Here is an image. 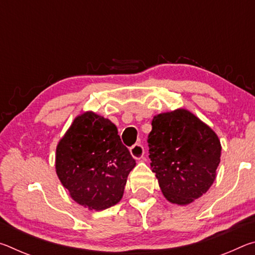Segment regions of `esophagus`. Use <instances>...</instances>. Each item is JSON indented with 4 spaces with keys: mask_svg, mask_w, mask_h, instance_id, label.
I'll list each match as a JSON object with an SVG mask.
<instances>
[{
    "mask_svg": "<svg viewBox=\"0 0 255 255\" xmlns=\"http://www.w3.org/2000/svg\"><path fill=\"white\" fill-rule=\"evenodd\" d=\"M129 150H130L131 156H132L133 158H136V159H139V158L143 157L144 152H145L144 146L141 145V144H135V145H132L131 147L129 148Z\"/></svg>",
    "mask_w": 255,
    "mask_h": 255,
    "instance_id": "34e87169",
    "label": "esophagus"
}]
</instances>
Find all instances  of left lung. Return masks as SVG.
<instances>
[{"label": "left lung", "mask_w": 255, "mask_h": 255, "mask_svg": "<svg viewBox=\"0 0 255 255\" xmlns=\"http://www.w3.org/2000/svg\"><path fill=\"white\" fill-rule=\"evenodd\" d=\"M150 167L172 204L188 205L210 188L221 162V141L184 109L155 116L148 138Z\"/></svg>", "instance_id": "8db88e82"}]
</instances>
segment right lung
Returning <instances> with one entry per match:
<instances>
[{
    "label": "right lung",
    "instance_id": "1",
    "mask_svg": "<svg viewBox=\"0 0 255 255\" xmlns=\"http://www.w3.org/2000/svg\"><path fill=\"white\" fill-rule=\"evenodd\" d=\"M136 161L109 119L85 112L56 149V172L77 204L103 210L118 204Z\"/></svg>",
    "mask_w": 255,
    "mask_h": 255
}]
</instances>
